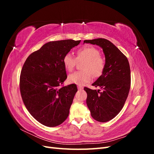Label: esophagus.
<instances>
[{"mask_svg":"<svg viewBox=\"0 0 154 154\" xmlns=\"http://www.w3.org/2000/svg\"><path fill=\"white\" fill-rule=\"evenodd\" d=\"M78 90H82L83 87L82 85H78Z\"/></svg>","mask_w":154,"mask_h":154,"instance_id":"1","label":"esophagus"}]
</instances>
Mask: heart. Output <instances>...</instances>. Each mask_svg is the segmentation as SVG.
Masks as SVG:
<instances>
[{
  "label": "heart",
  "mask_w": 154,
  "mask_h": 154,
  "mask_svg": "<svg viewBox=\"0 0 154 154\" xmlns=\"http://www.w3.org/2000/svg\"><path fill=\"white\" fill-rule=\"evenodd\" d=\"M78 61L85 60L83 63V71H76L68 76L70 83L77 85H84L92 80V74L95 77H98L103 73L105 67V60L100 56L99 49L93 46H85L76 51V58L67 53L63 58V63L67 71L71 72L75 67Z\"/></svg>",
  "instance_id": "obj_1"
}]
</instances>
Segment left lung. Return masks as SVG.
Wrapping results in <instances>:
<instances>
[{
    "instance_id": "1",
    "label": "left lung",
    "mask_w": 154,
    "mask_h": 154,
    "mask_svg": "<svg viewBox=\"0 0 154 154\" xmlns=\"http://www.w3.org/2000/svg\"><path fill=\"white\" fill-rule=\"evenodd\" d=\"M83 43L99 45L105 57V67L101 75L92 85L103 91L84 87L87 105L92 117L99 122L112 119L122 110L130 88V69L127 58L117 47L105 38L86 40Z\"/></svg>"
}]
</instances>
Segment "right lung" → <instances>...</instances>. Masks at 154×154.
Segmentation results:
<instances>
[{"instance_id": "right-lung-1", "label": "right lung", "mask_w": 154, "mask_h": 154, "mask_svg": "<svg viewBox=\"0 0 154 154\" xmlns=\"http://www.w3.org/2000/svg\"><path fill=\"white\" fill-rule=\"evenodd\" d=\"M80 42H49L31 53L22 67L20 91L23 102L32 117L47 127H57L69 116L78 89L76 84L61 87L67 78L63 58Z\"/></svg>"}]
</instances>
